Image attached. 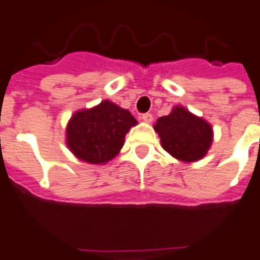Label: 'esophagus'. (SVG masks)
<instances>
[{
    "label": "esophagus",
    "instance_id": "1",
    "mask_svg": "<svg viewBox=\"0 0 260 260\" xmlns=\"http://www.w3.org/2000/svg\"><path fill=\"white\" fill-rule=\"evenodd\" d=\"M141 119H142L143 122H146V123H150L151 120H153V115H151V114H149V113L142 114V115H141Z\"/></svg>",
    "mask_w": 260,
    "mask_h": 260
}]
</instances>
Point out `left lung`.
<instances>
[{
    "label": "left lung",
    "instance_id": "left-lung-1",
    "mask_svg": "<svg viewBox=\"0 0 260 260\" xmlns=\"http://www.w3.org/2000/svg\"><path fill=\"white\" fill-rule=\"evenodd\" d=\"M154 130L161 138V146L184 162L203 158L213 140L212 126L181 106H176L169 115L158 118Z\"/></svg>",
    "mask_w": 260,
    "mask_h": 260
}]
</instances>
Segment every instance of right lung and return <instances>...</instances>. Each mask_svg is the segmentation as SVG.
<instances>
[{
	"label": "right lung",
	"mask_w": 260,
	"mask_h": 260,
	"mask_svg": "<svg viewBox=\"0 0 260 260\" xmlns=\"http://www.w3.org/2000/svg\"><path fill=\"white\" fill-rule=\"evenodd\" d=\"M137 123L128 110L103 101L72 115L66 128V142L76 158L95 165L106 164L119 153L124 136Z\"/></svg>",
	"instance_id": "right-lung-1"
}]
</instances>
